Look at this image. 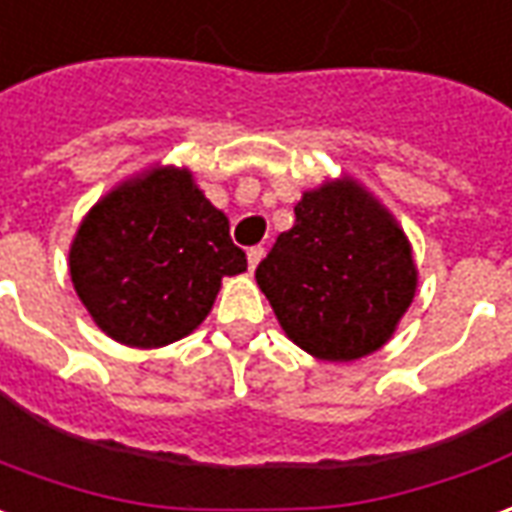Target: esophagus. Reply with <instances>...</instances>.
I'll return each mask as SVG.
<instances>
[{"mask_svg":"<svg viewBox=\"0 0 512 512\" xmlns=\"http://www.w3.org/2000/svg\"><path fill=\"white\" fill-rule=\"evenodd\" d=\"M262 256H264V248H262V245H253V248L248 250V264H250V270H256V264L262 262Z\"/></svg>","mask_w":512,"mask_h":512,"instance_id":"34e87169","label":"esophagus"}]
</instances>
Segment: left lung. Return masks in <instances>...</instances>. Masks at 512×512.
Returning <instances> with one entry per match:
<instances>
[{
  "label": "left lung",
  "mask_w": 512,
  "mask_h": 512,
  "mask_svg": "<svg viewBox=\"0 0 512 512\" xmlns=\"http://www.w3.org/2000/svg\"><path fill=\"white\" fill-rule=\"evenodd\" d=\"M256 281L292 343L351 362L393 334L415 295V264L379 203L354 183H331L303 195Z\"/></svg>",
  "instance_id": "1"
}]
</instances>
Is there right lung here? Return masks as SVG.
Returning <instances> with one entry per match:
<instances>
[{"label":"right lung","mask_w":512,"mask_h":512,"mask_svg":"<svg viewBox=\"0 0 512 512\" xmlns=\"http://www.w3.org/2000/svg\"><path fill=\"white\" fill-rule=\"evenodd\" d=\"M69 270L108 337L158 348L197 329L222 278L248 270V259L192 175L164 167L91 209L74 236Z\"/></svg>","instance_id":"add662e5"}]
</instances>
